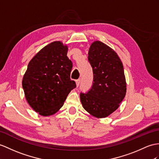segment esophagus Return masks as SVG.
<instances>
[{
    "label": "esophagus",
    "instance_id": "1",
    "mask_svg": "<svg viewBox=\"0 0 159 159\" xmlns=\"http://www.w3.org/2000/svg\"><path fill=\"white\" fill-rule=\"evenodd\" d=\"M75 83H76V86H77V87H78V86H79V85H80V79H79V80H77L75 81Z\"/></svg>",
    "mask_w": 159,
    "mask_h": 159
}]
</instances>
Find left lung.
I'll use <instances>...</instances> for the list:
<instances>
[{
    "mask_svg": "<svg viewBox=\"0 0 159 159\" xmlns=\"http://www.w3.org/2000/svg\"><path fill=\"white\" fill-rule=\"evenodd\" d=\"M94 82L86 94L81 93L84 109L96 118H105L117 110L126 94L123 63L115 50L103 42H93L88 51Z\"/></svg>",
    "mask_w": 159,
    "mask_h": 159,
    "instance_id": "left-lung-1",
    "label": "left lung"
}]
</instances>
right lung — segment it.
Returning a JSON list of instances; mask_svg holds the SVG:
<instances>
[{
    "instance_id": "obj_1",
    "label": "right lung",
    "mask_w": 159,
    "mask_h": 159,
    "mask_svg": "<svg viewBox=\"0 0 159 159\" xmlns=\"http://www.w3.org/2000/svg\"><path fill=\"white\" fill-rule=\"evenodd\" d=\"M67 51L68 46L61 41L46 45L29 62L23 77L27 102L42 116L55 114L76 87L70 79L73 64Z\"/></svg>"
}]
</instances>
